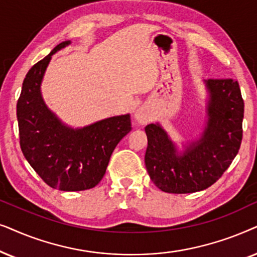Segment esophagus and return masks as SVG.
Segmentation results:
<instances>
[{"instance_id":"esophagus-1","label":"esophagus","mask_w":257,"mask_h":257,"mask_svg":"<svg viewBox=\"0 0 257 257\" xmlns=\"http://www.w3.org/2000/svg\"><path fill=\"white\" fill-rule=\"evenodd\" d=\"M135 118H136V121L140 123V124H147V123L152 119V114H150V111L148 110V109L145 107H141L136 110Z\"/></svg>"}]
</instances>
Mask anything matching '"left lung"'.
I'll use <instances>...</instances> for the list:
<instances>
[{
  "instance_id": "obj_1",
  "label": "left lung",
  "mask_w": 257,
  "mask_h": 257,
  "mask_svg": "<svg viewBox=\"0 0 257 257\" xmlns=\"http://www.w3.org/2000/svg\"><path fill=\"white\" fill-rule=\"evenodd\" d=\"M206 123L196 139L173 141L160 123L146 126L145 156L150 180L162 191L189 194L207 189L237 155L242 141L244 103L237 81L206 80Z\"/></svg>"
}]
</instances>
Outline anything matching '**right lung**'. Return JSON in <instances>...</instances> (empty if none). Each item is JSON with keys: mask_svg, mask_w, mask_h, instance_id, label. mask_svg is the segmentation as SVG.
Returning a JSON list of instances; mask_svg holds the SVG:
<instances>
[{"mask_svg": "<svg viewBox=\"0 0 257 257\" xmlns=\"http://www.w3.org/2000/svg\"><path fill=\"white\" fill-rule=\"evenodd\" d=\"M64 41L26 75L17 101L20 145L32 168L48 186L62 191L94 188L104 176L117 143L132 131L131 115L108 117L73 128L43 100L41 84L51 56L69 46Z\"/></svg>", "mask_w": 257, "mask_h": 257, "instance_id": "1", "label": "right lung"}]
</instances>
